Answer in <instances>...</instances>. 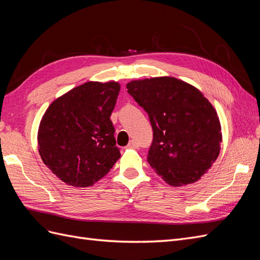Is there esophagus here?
Returning <instances> with one entry per match:
<instances>
[{"mask_svg": "<svg viewBox=\"0 0 260 260\" xmlns=\"http://www.w3.org/2000/svg\"><path fill=\"white\" fill-rule=\"evenodd\" d=\"M138 146H139V145H138V143L136 142V141H133V140H132V141H130L129 144L127 145V147H128V148H135V147H138Z\"/></svg>", "mask_w": 260, "mask_h": 260, "instance_id": "34e87169", "label": "esophagus"}]
</instances>
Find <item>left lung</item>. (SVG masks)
Wrapping results in <instances>:
<instances>
[{"label": "left lung", "instance_id": "left-lung-1", "mask_svg": "<svg viewBox=\"0 0 260 260\" xmlns=\"http://www.w3.org/2000/svg\"><path fill=\"white\" fill-rule=\"evenodd\" d=\"M128 93L148 114L147 161L167 183H194L217 159L222 141L216 109L203 93L174 77L133 80Z\"/></svg>", "mask_w": 260, "mask_h": 260}]
</instances>
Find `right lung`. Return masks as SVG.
I'll list each match as a JSON object with an SVG mask.
<instances>
[{
  "mask_svg": "<svg viewBox=\"0 0 260 260\" xmlns=\"http://www.w3.org/2000/svg\"><path fill=\"white\" fill-rule=\"evenodd\" d=\"M120 84L89 81L55 100L39 125L43 162L68 185L86 187L119 159L111 115Z\"/></svg>",
  "mask_w": 260,
  "mask_h": 260,
  "instance_id": "obj_1",
  "label": "right lung"
}]
</instances>
